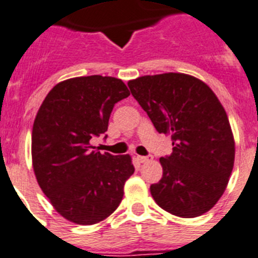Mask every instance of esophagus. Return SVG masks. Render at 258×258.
Instances as JSON below:
<instances>
[{"instance_id":"1","label":"esophagus","mask_w":258,"mask_h":258,"mask_svg":"<svg viewBox=\"0 0 258 258\" xmlns=\"http://www.w3.org/2000/svg\"><path fill=\"white\" fill-rule=\"evenodd\" d=\"M136 158L141 164H146V162L151 161V157H148V156H137Z\"/></svg>"}]
</instances>
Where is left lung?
Here are the masks:
<instances>
[{
  "label": "left lung",
  "instance_id": "left-lung-1",
  "mask_svg": "<svg viewBox=\"0 0 258 258\" xmlns=\"http://www.w3.org/2000/svg\"><path fill=\"white\" fill-rule=\"evenodd\" d=\"M127 86L156 131L172 141L171 155L160 158L161 180L150 188L155 202L185 219L206 214L225 192L235 157L223 105L206 83L183 73L145 75Z\"/></svg>",
  "mask_w": 258,
  "mask_h": 258
}]
</instances>
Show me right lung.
I'll use <instances>...</instances> for the list:
<instances>
[{
    "label": "right lung",
    "mask_w": 258,
    "mask_h": 258,
    "mask_svg": "<svg viewBox=\"0 0 258 258\" xmlns=\"http://www.w3.org/2000/svg\"><path fill=\"white\" fill-rule=\"evenodd\" d=\"M121 79L77 77L56 84L38 110L32 161L38 184L66 220L93 225L119 207L133 175L129 155L101 153L92 142L107 131L115 103L129 96Z\"/></svg>",
    "instance_id": "add662e5"
}]
</instances>
